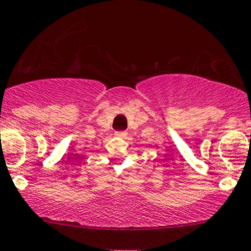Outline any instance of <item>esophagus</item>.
Returning <instances> with one entry per match:
<instances>
[{
	"instance_id": "esophagus-1",
	"label": "esophagus",
	"mask_w": 251,
	"mask_h": 251,
	"mask_svg": "<svg viewBox=\"0 0 251 251\" xmlns=\"http://www.w3.org/2000/svg\"><path fill=\"white\" fill-rule=\"evenodd\" d=\"M116 136H120V138H126V131H116Z\"/></svg>"
}]
</instances>
